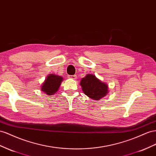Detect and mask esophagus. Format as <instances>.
I'll return each mask as SVG.
<instances>
[{"label": "esophagus", "mask_w": 156, "mask_h": 156, "mask_svg": "<svg viewBox=\"0 0 156 156\" xmlns=\"http://www.w3.org/2000/svg\"><path fill=\"white\" fill-rule=\"evenodd\" d=\"M70 79H73V80H75L77 79V76L75 75H70V76L69 77Z\"/></svg>", "instance_id": "34e87169"}]
</instances>
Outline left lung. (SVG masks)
Masks as SVG:
<instances>
[{"label":"left lung","mask_w":156,"mask_h":156,"mask_svg":"<svg viewBox=\"0 0 156 156\" xmlns=\"http://www.w3.org/2000/svg\"><path fill=\"white\" fill-rule=\"evenodd\" d=\"M84 94L94 100H99L106 96L109 87L93 74H87L80 82Z\"/></svg>","instance_id":"1"}]
</instances>
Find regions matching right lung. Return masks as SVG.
Returning <instances> with one entry per match:
<instances>
[{"instance_id": "right-lung-1", "label": "right lung", "mask_w": 156, "mask_h": 156, "mask_svg": "<svg viewBox=\"0 0 156 156\" xmlns=\"http://www.w3.org/2000/svg\"><path fill=\"white\" fill-rule=\"evenodd\" d=\"M63 77L55 74H49L42 84L41 89L47 95H52L58 90L63 81Z\"/></svg>"}]
</instances>
